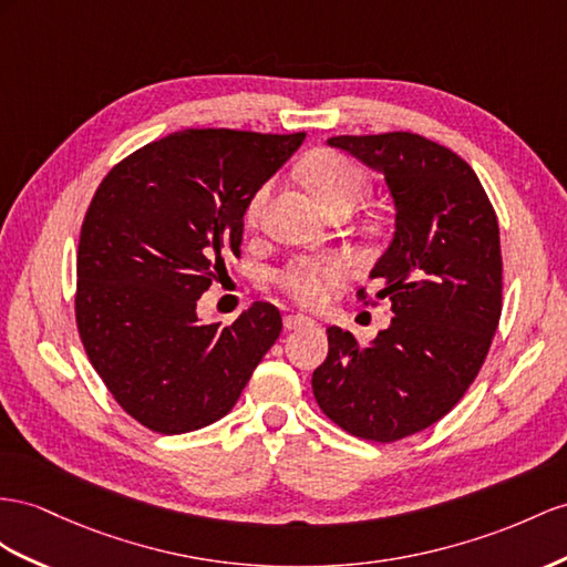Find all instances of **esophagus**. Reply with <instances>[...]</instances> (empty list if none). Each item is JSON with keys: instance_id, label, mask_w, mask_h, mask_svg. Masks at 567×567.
I'll use <instances>...</instances> for the list:
<instances>
[{"instance_id": "esophagus-1", "label": "esophagus", "mask_w": 567, "mask_h": 567, "mask_svg": "<svg viewBox=\"0 0 567 567\" xmlns=\"http://www.w3.org/2000/svg\"><path fill=\"white\" fill-rule=\"evenodd\" d=\"M282 323L287 330H299V328H307V326H313V321L309 316H301V313H287L282 318Z\"/></svg>"}]
</instances>
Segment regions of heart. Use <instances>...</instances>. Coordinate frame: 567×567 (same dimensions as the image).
Wrapping results in <instances>:
<instances>
[{
	"label": "heart",
	"mask_w": 567,
	"mask_h": 567,
	"mask_svg": "<svg viewBox=\"0 0 567 567\" xmlns=\"http://www.w3.org/2000/svg\"><path fill=\"white\" fill-rule=\"evenodd\" d=\"M307 184L326 210L354 203L369 192V177L354 159L342 153H318L307 165ZM270 196V184L258 186L246 200L244 217L246 223H256L260 210ZM347 275L350 264L340 254H321V256H297L272 275L275 285L282 292L295 299L301 307H318L323 303L332 287H338Z\"/></svg>",
	"instance_id": "heart-1"
}]
</instances>
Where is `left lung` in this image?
<instances>
[{"mask_svg": "<svg viewBox=\"0 0 567 567\" xmlns=\"http://www.w3.org/2000/svg\"><path fill=\"white\" fill-rule=\"evenodd\" d=\"M383 172L395 200V237L371 270L375 307L393 321L361 347L328 328V357L313 371L318 408L342 431L395 443L443 419L484 367L503 309L498 217L482 182L445 145L410 132L328 141Z\"/></svg>", "mask_w": 567, "mask_h": 567, "instance_id": "obj_1", "label": "left lung"}]
</instances>
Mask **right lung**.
<instances>
[{
    "mask_svg": "<svg viewBox=\"0 0 567 567\" xmlns=\"http://www.w3.org/2000/svg\"><path fill=\"white\" fill-rule=\"evenodd\" d=\"M299 134L186 128L126 155L100 182L76 254V328L110 395L138 424L177 435L235 408L282 316L251 303L203 323L196 301L241 256L244 208Z\"/></svg>",
    "mask_w": 567,
    "mask_h": 567,
    "instance_id": "right-lung-1",
    "label": "right lung"
}]
</instances>
